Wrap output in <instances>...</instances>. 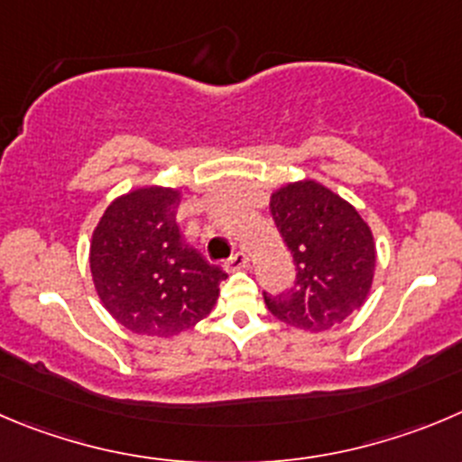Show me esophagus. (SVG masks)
<instances>
[{
  "label": "esophagus",
  "mask_w": 462,
  "mask_h": 462,
  "mask_svg": "<svg viewBox=\"0 0 462 462\" xmlns=\"http://www.w3.org/2000/svg\"><path fill=\"white\" fill-rule=\"evenodd\" d=\"M247 263H249L247 254L238 252V254H234V256L228 258L226 265H224V267H226L228 272H236V270H243V267H247Z\"/></svg>",
  "instance_id": "1"
}]
</instances>
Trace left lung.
I'll list each match as a JSON object with an SVG mask.
<instances>
[{"label": "left lung", "mask_w": 462, "mask_h": 462, "mask_svg": "<svg viewBox=\"0 0 462 462\" xmlns=\"http://www.w3.org/2000/svg\"><path fill=\"white\" fill-rule=\"evenodd\" d=\"M270 210L297 279L288 292H263L265 306L281 322L304 331L337 327L365 304L374 281L370 226L349 201L310 179L272 192Z\"/></svg>", "instance_id": "obj_1"}]
</instances>
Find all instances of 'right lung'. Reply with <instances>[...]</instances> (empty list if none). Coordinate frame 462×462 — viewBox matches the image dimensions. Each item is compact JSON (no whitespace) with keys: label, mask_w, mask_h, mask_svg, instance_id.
Listing matches in <instances>:
<instances>
[{"label":"right lung","mask_w":462,"mask_h":462,"mask_svg":"<svg viewBox=\"0 0 462 462\" xmlns=\"http://www.w3.org/2000/svg\"><path fill=\"white\" fill-rule=\"evenodd\" d=\"M181 190L147 186L104 210L90 243V272L104 309L138 336L172 337L213 310L226 272L183 240Z\"/></svg>","instance_id":"obj_1"}]
</instances>
